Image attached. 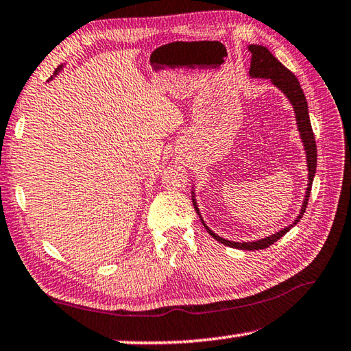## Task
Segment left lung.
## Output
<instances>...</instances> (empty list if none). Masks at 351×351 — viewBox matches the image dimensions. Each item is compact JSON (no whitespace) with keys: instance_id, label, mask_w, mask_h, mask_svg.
Listing matches in <instances>:
<instances>
[{"instance_id":"left-lung-1","label":"left lung","mask_w":351,"mask_h":351,"mask_svg":"<svg viewBox=\"0 0 351 351\" xmlns=\"http://www.w3.org/2000/svg\"><path fill=\"white\" fill-rule=\"evenodd\" d=\"M249 51H251L252 58H251V68H249V75L254 77V79H269L274 85L280 90L285 96L288 97V100L293 105L294 112H295V121H297V128H299L302 142H304L305 152H306V165H308V187H306V195L304 199V204H302V209L299 217L294 219L293 224H289L288 228H285L282 230H278L277 234H272L266 239H261L258 241H229L226 239H221V237L213 234L212 230L207 228L203 221L204 228L207 229L213 239L217 241L223 243V245L229 246V247H235V249H245V251H258V249H265L269 247L272 243H276L278 239L289 232L291 228L300 221V218L304 217V213L306 210V204H308V198H310V192H311V186H313V180H314V173H316V165H317V147H316V139H314V133L311 128V122H310V114H308V104L305 99V94L302 91L299 80L295 79V75L291 73L288 68H285L283 64L277 60V58L271 54L268 47L260 46V45H249ZM192 203L195 206V210L199 215V210L197 207V201H195V195H192Z\"/></svg>"}]
</instances>
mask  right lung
<instances>
[{
  "mask_svg": "<svg viewBox=\"0 0 351 351\" xmlns=\"http://www.w3.org/2000/svg\"><path fill=\"white\" fill-rule=\"evenodd\" d=\"M60 69H62V66H58V68L56 69V74H57V73H58V71H60Z\"/></svg>",
  "mask_w": 351,
  "mask_h": 351,
  "instance_id": "obj_1",
  "label": "right lung"
}]
</instances>
